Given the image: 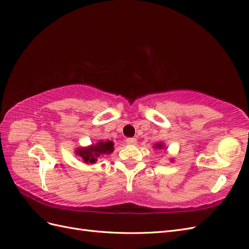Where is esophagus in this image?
<instances>
[{
    "instance_id": "obj_1",
    "label": "esophagus",
    "mask_w": 249,
    "mask_h": 249,
    "mask_svg": "<svg viewBox=\"0 0 249 249\" xmlns=\"http://www.w3.org/2000/svg\"><path fill=\"white\" fill-rule=\"evenodd\" d=\"M125 143L127 145H134L137 143V140L135 138H127V139H125Z\"/></svg>"
}]
</instances>
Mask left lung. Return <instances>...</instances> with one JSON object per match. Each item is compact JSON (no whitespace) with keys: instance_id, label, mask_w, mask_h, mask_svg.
<instances>
[{"instance_id":"left-lung-1","label":"left lung","mask_w":249,"mask_h":249,"mask_svg":"<svg viewBox=\"0 0 249 249\" xmlns=\"http://www.w3.org/2000/svg\"><path fill=\"white\" fill-rule=\"evenodd\" d=\"M154 148H156V149H163V148H165V149H166V147H165L164 142H161V141L155 143V144H154ZM170 161L172 162V161H173V159H171Z\"/></svg>"}]
</instances>
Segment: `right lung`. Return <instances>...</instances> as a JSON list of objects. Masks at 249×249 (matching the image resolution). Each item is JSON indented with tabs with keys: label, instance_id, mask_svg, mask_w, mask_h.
<instances>
[{
	"label": "right lung",
	"instance_id": "1",
	"mask_svg": "<svg viewBox=\"0 0 249 249\" xmlns=\"http://www.w3.org/2000/svg\"><path fill=\"white\" fill-rule=\"evenodd\" d=\"M113 150H114V143H113V141L100 140L99 142L92 143L91 145L78 147L74 150V154L81 158L83 163L94 164L99 158L112 154Z\"/></svg>",
	"mask_w": 249,
	"mask_h": 249
}]
</instances>
